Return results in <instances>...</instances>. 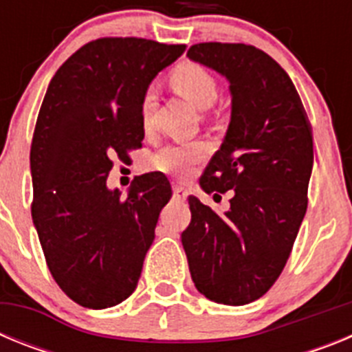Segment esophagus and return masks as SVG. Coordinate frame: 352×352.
<instances>
[{
	"instance_id": "esophagus-1",
	"label": "esophagus",
	"mask_w": 352,
	"mask_h": 352,
	"mask_svg": "<svg viewBox=\"0 0 352 352\" xmlns=\"http://www.w3.org/2000/svg\"><path fill=\"white\" fill-rule=\"evenodd\" d=\"M173 194H174V199H178V201H185V199L188 197V190H186L185 186H182V185H174Z\"/></svg>"
}]
</instances>
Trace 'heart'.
Masks as SVG:
<instances>
[{
    "instance_id": "1",
    "label": "heart",
    "mask_w": 352,
    "mask_h": 352,
    "mask_svg": "<svg viewBox=\"0 0 352 352\" xmlns=\"http://www.w3.org/2000/svg\"><path fill=\"white\" fill-rule=\"evenodd\" d=\"M169 82L183 98L197 109H208L219 95L217 80L210 72L197 63L178 65L170 72ZM141 123L146 130L153 123V93L148 91L141 104ZM206 157V148L201 142L169 144L158 149L153 157V167L170 176H186Z\"/></svg>"
}]
</instances>
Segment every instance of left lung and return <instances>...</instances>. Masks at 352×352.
Listing matches in <instances>:
<instances>
[{"instance_id": "8db88e82", "label": "left lung", "mask_w": 352, "mask_h": 352, "mask_svg": "<svg viewBox=\"0 0 352 352\" xmlns=\"http://www.w3.org/2000/svg\"><path fill=\"white\" fill-rule=\"evenodd\" d=\"M186 56L229 82L231 121L201 186L234 192L223 213L188 199L182 243L197 291L238 307L266 294L287 263L307 211L312 129L291 77L266 52L208 42Z\"/></svg>"}]
</instances>
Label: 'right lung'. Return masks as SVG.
Here are the masks:
<instances>
[{"label": "right lung", "instance_id": "obj_1", "mask_svg": "<svg viewBox=\"0 0 352 352\" xmlns=\"http://www.w3.org/2000/svg\"><path fill=\"white\" fill-rule=\"evenodd\" d=\"M146 38H98L68 58L49 82L31 142V217L56 284L86 309L121 303L138 287L166 176H138L126 197L109 190L111 158L141 148L148 86L185 52Z\"/></svg>", "mask_w": 352, "mask_h": 352}]
</instances>
